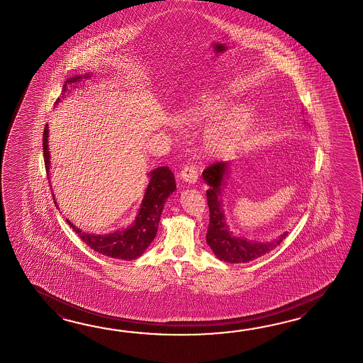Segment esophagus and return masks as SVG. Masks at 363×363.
I'll return each instance as SVG.
<instances>
[{"label":"esophagus","mask_w":363,"mask_h":363,"mask_svg":"<svg viewBox=\"0 0 363 363\" xmlns=\"http://www.w3.org/2000/svg\"><path fill=\"white\" fill-rule=\"evenodd\" d=\"M179 175H180V179L186 182L188 184H194L199 179V170L194 164H188L183 167V170L180 171Z\"/></svg>","instance_id":"34e87169"}]
</instances>
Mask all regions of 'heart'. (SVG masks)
I'll use <instances>...</instances> for the list:
<instances>
[{
    "instance_id": "obj_1",
    "label": "heart",
    "mask_w": 363,
    "mask_h": 363,
    "mask_svg": "<svg viewBox=\"0 0 363 363\" xmlns=\"http://www.w3.org/2000/svg\"><path fill=\"white\" fill-rule=\"evenodd\" d=\"M231 101L223 94H205L186 110V121L196 125H210L203 139L208 157L228 155L247 136L253 116L245 108H236L225 116Z\"/></svg>"
}]
</instances>
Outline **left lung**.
<instances>
[{"mask_svg": "<svg viewBox=\"0 0 363 363\" xmlns=\"http://www.w3.org/2000/svg\"><path fill=\"white\" fill-rule=\"evenodd\" d=\"M228 172V163L216 162L210 164L202 172V178L210 186L206 191L210 222H208L206 242L214 252L218 259L227 263H247L267 255L272 249L280 245V242L288 235L284 232L278 239L266 242H257L244 238H238L228 231V224L225 222L223 206H222V192L224 179Z\"/></svg>", "mask_w": 363, "mask_h": 363, "instance_id": "obj_1", "label": "left lung"}]
</instances>
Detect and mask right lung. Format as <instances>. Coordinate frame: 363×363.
<instances>
[{"label":"right lung","mask_w":363,"mask_h":363,"mask_svg":"<svg viewBox=\"0 0 363 363\" xmlns=\"http://www.w3.org/2000/svg\"><path fill=\"white\" fill-rule=\"evenodd\" d=\"M88 77L89 74L75 75L74 77L67 79L66 83L63 84L62 97L67 93L69 85L77 84L82 79H88ZM58 101L60 99L55 101V104H58ZM48 136H49V130H48V124H45V130L43 135V150H44L45 169L49 177L50 155H49ZM149 178H150L149 184L145 189V194L136 219L125 230L113 232L108 235H93V233H85L82 230H79L69 220H67V223L69 224V227H72L74 231L77 232L79 238L83 240L88 247H92L94 252H99L101 255H106L110 258L123 259V261H131L138 258L147 250L150 242L155 240L164 202L170 197L171 193L175 192L177 189L174 174L167 166L150 171ZM55 203H57L55 201Z\"/></svg>","instance_id":"obj_1"}]
</instances>
